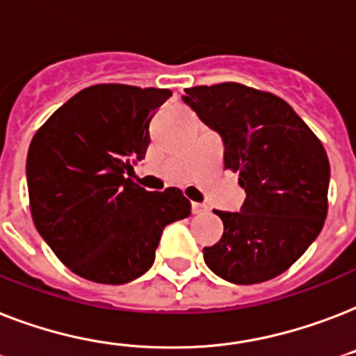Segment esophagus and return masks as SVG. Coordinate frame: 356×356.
Masks as SVG:
<instances>
[{"instance_id": "34e87169", "label": "esophagus", "mask_w": 356, "mask_h": 356, "mask_svg": "<svg viewBox=\"0 0 356 356\" xmlns=\"http://www.w3.org/2000/svg\"><path fill=\"white\" fill-rule=\"evenodd\" d=\"M207 211V205L203 203H192V214H203Z\"/></svg>"}]
</instances>
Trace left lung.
<instances>
[{"label": "left lung", "instance_id": "left-lung-1", "mask_svg": "<svg viewBox=\"0 0 356 356\" xmlns=\"http://www.w3.org/2000/svg\"><path fill=\"white\" fill-rule=\"evenodd\" d=\"M183 100L224 142V166L246 192L241 213L216 211L224 233L203 248L214 275L259 284L282 275L321 233L330 166L317 136L286 100L243 83L184 89Z\"/></svg>", "mask_w": 356, "mask_h": 356}]
</instances>
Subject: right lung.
<instances>
[{"instance_id":"add662e5","label":"right lung","mask_w":356,"mask_h":356,"mask_svg":"<svg viewBox=\"0 0 356 356\" xmlns=\"http://www.w3.org/2000/svg\"><path fill=\"white\" fill-rule=\"evenodd\" d=\"M170 89L100 83L81 89L33 136L26 177L35 227L86 280L127 284L147 273L168 224L190 214L177 188L130 181L149 123Z\"/></svg>"}]
</instances>
